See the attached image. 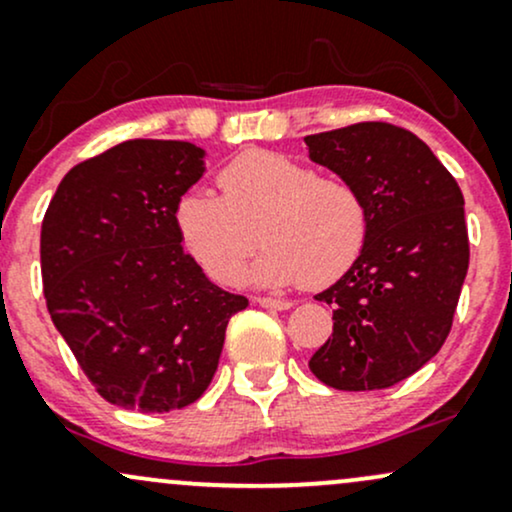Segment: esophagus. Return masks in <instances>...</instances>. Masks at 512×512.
Returning <instances> with one entry per match:
<instances>
[{"mask_svg":"<svg viewBox=\"0 0 512 512\" xmlns=\"http://www.w3.org/2000/svg\"><path fill=\"white\" fill-rule=\"evenodd\" d=\"M256 302L258 306H266V309H275V311H285L292 306L290 299H275V297H258Z\"/></svg>","mask_w":512,"mask_h":512,"instance_id":"34e87169","label":"esophagus"}]
</instances>
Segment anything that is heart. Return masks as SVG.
I'll use <instances>...</instances> for the list:
<instances>
[{"label":"heart","instance_id":"1","mask_svg":"<svg viewBox=\"0 0 512 512\" xmlns=\"http://www.w3.org/2000/svg\"><path fill=\"white\" fill-rule=\"evenodd\" d=\"M222 194L194 186L177 198L174 225L196 263L220 285L242 278L256 249H266L254 278L282 287L302 280L326 287L354 266L369 234V206L350 179L273 150H244L218 174Z\"/></svg>","mask_w":512,"mask_h":512}]
</instances>
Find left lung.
<instances>
[{"label":"left lung","mask_w":512,"mask_h":512,"mask_svg":"<svg viewBox=\"0 0 512 512\" xmlns=\"http://www.w3.org/2000/svg\"><path fill=\"white\" fill-rule=\"evenodd\" d=\"M309 158L362 191L369 234L354 266L316 299L333 306V335L311 357L318 381L381 390L436 357L470 266L465 198L422 138L359 122L304 138Z\"/></svg>","instance_id":"8db88e82"}]
</instances>
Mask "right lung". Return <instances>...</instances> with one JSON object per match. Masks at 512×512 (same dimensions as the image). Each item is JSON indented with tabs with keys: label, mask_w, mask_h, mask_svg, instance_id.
I'll use <instances>...</instances> for the list:
<instances>
[{
	"label": "right lung",
	"mask_w": 512,
	"mask_h": 512,
	"mask_svg": "<svg viewBox=\"0 0 512 512\" xmlns=\"http://www.w3.org/2000/svg\"><path fill=\"white\" fill-rule=\"evenodd\" d=\"M203 170L194 143L131 138L71 167L42 220L52 323L98 395L124 410L201 398L227 321L249 306L182 249L174 206Z\"/></svg>",
	"instance_id": "right-lung-1"
}]
</instances>
